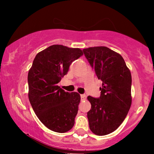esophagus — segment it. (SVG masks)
Returning a JSON list of instances; mask_svg holds the SVG:
<instances>
[{"label":"esophagus","mask_w":154,"mask_h":154,"mask_svg":"<svg viewBox=\"0 0 154 154\" xmlns=\"http://www.w3.org/2000/svg\"><path fill=\"white\" fill-rule=\"evenodd\" d=\"M80 96H81V99H82V100H85L86 98H87L86 95H85V94L80 95Z\"/></svg>","instance_id":"1"}]
</instances>
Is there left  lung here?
Returning <instances> with one entry per match:
<instances>
[{
    "instance_id": "left-lung-1",
    "label": "left lung",
    "mask_w": 154,
    "mask_h": 154,
    "mask_svg": "<svg viewBox=\"0 0 154 154\" xmlns=\"http://www.w3.org/2000/svg\"><path fill=\"white\" fill-rule=\"evenodd\" d=\"M83 53L103 82L99 98L88 97L90 129L97 135H108L119 128L131 106V72L122 56L109 48L91 47Z\"/></svg>"
}]
</instances>
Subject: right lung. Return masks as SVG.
Returning a JSON list of instances; mask_svg holds the SVG:
<instances>
[{
  "label": "right lung",
  "instance_id": "right-lung-1",
  "mask_svg": "<svg viewBox=\"0 0 154 154\" xmlns=\"http://www.w3.org/2000/svg\"><path fill=\"white\" fill-rule=\"evenodd\" d=\"M82 55L79 48L51 45L36 55L28 72L32 107L40 121L54 132H68L75 125L80 95L77 92H65L57 84L72 61Z\"/></svg>",
  "mask_w": 154,
  "mask_h": 154
}]
</instances>
